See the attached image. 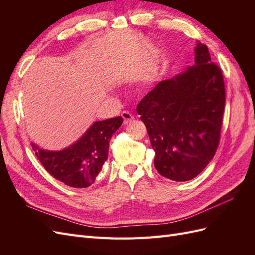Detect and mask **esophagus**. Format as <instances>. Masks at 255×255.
<instances>
[{"label": "esophagus", "instance_id": "1", "mask_svg": "<svg viewBox=\"0 0 255 255\" xmlns=\"http://www.w3.org/2000/svg\"><path fill=\"white\" fill-rule=\"evenodd\" d=\"M121 117L123 119V123H125V125H128V123H129L130 121L134 119L133 115L130 114V113H128V112H123L121 114Z\"/></svg>", "mask_w": 255, "mask_h": 255}]
</instances>
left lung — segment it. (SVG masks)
I'll return each instance as SVG.
<instances>
[{
  "label": "left lung",
  "mask_w": 255,
  "mask_h": 255,
  "mask_svg": "<svg viewBox=\"0 0 255 255\" xmlns=\"http://www.w3.org/2000/svg\"><path fill=\"white\" fill-rule=\"evenodd\" d=\"M195 65L159 82L137 106L155 152L154 166L175 182L194 179L218 148L226 103L220 68L205 44L195 48Z\"/></svg>",
  "instance_id": "left-lung-1"
}]
</instances>
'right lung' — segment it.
Listing matches in <instances>:
<instances>
[{
  "label": "right lung",
  "instance_id": "1",
  "mask_svg": "<svg viewBox=\"0 0 255 255\" xmlns=\"http://www.w3.org/2000/svg\"><path fill=\"white\" fill-rule=\"evenodd\" d=\"M123 122L121 117L96 121L79 140L58 151L32 142L37 158L53 177L67 186L86 188L95 183L109 157L110 140Z\"/></svg>",
  "mask_w": 255,
  "mask_h": 255
}]
</instances>
